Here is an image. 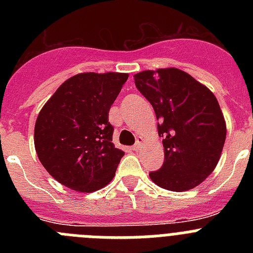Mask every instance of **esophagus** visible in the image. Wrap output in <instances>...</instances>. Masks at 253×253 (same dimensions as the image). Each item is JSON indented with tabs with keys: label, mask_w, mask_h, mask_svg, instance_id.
<instances>
[{
	"label": "esophagus",
	"mask_w": 253,
	"mask_h": 253,
	"mask_svg": "<svg viewBox=\"0 0 253 253\" xmlns=\"http://www.w3.org/2000/svg\"><path fill=\"white\" fill-rule=\"evenodd\" d=\"M143 142H144V139H143V138H138L137 142H135V144L133 146V151H135V152L139 151L143 146Z\"/></svg>",
	"instance_id": "esophagus-1"
}]
</instances>
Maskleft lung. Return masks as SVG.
I'll return each instance as SVG.
<instances>
[{
    "instance_id": "obj_1",
    "label": "left lung",
    "mask_w": 253,
    "mask_h": 253,
    "mask_svg": "<svg viewBox=\"0 0 253 253\" xmlns=\"http://www.w3.org/2000/svg\"><path fill=\"white\" fill-rule=\"evenodd\" d=\"M135 86L153 106L165 161L149 173L154 184L171 191L200 185L214 171L227 135L224 116L214 93L177 68L143 71Z\"/></svg>"
}]
</instances>
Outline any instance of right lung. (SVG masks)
Wrapping results in <instances>:
<instances>
[{
  "label": "right lung",
  "mask_w": 253,
  "mask_h": 253,
  "mask_svg": "<svg viewBox=\"0 0 253 253\" xmlns=\"http://www.w3.org/2000/svg\"><path fill=\"white\" fill-rule=\"evenodd\" d=\"M126 73H80L58 87L37 118L34 144L44 169L80 193L106 186L124 152L113 143L109 110Z\"/></svg>",
  "instance_id": "1"
}]
</instances>
